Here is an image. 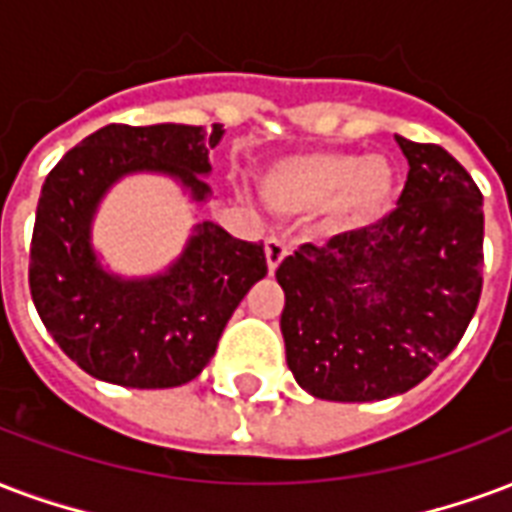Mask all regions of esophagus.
<instances>
[{"label":"esophagus","mask_w":512,"mask_h":512,"mask_svg":"<svg viewBox=\"0 0 512 512\" xmlns=\"http://www.w3.org/2000/svg\"><path fill=\"white\" fill-rule=\"evenodd\" d=\"M287 257V244L282 241V238H266V263H268V271L274 274L276 268H279V263Z\"/></svg>","instance_id":"1"}]
</instances>
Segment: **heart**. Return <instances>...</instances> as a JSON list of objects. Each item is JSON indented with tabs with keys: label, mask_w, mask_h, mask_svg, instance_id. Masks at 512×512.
Segmentation results:
<instances>
[{
	"label": "heart",
	"mask_w": 512,
	"mask_h": 512,
	"mask_svg": "<svg viewBox=\"0 0 512 512\" xmlns=\"http://www.w3.org/2000/svg\"><path fill=\"white\" fill-rule=\"evenodd\" d=\"M396 168L385 157L350 151H304L274 162L263 176V195L276 211L306 217L323 208L342 225H372L396 198Z\"/></svg>",
	"instance_id": "1"
}]
</instances>
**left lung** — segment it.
<instances>
[{
    "label": "left lung",
    "instance_id": "obj_1",
    "mask_svg": "<svg viewBox=\"0 0 512 512\" xmlns=\"http://www.w3.org/2000/svg\"><path fill=\"white\" fill-rule=\"evenodd\" d=\"M410 162L399 206L276 268L295 382L325 401L415 388L461 342L483 290V195L437 143L396 138Z\"/></svg>",
    "mask_w": 512,
    "mask_h": 512
}]
</instances>
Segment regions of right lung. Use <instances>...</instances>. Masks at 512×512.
I'll use <instances>...</instances> for the list:
<instances>
[{
	"label": "right lung",
	"mask_w": 512,
	"mask_h": 512,
	"mask_svg": "<svg viewBox=\"0 0 512 512\" xmlns=\"http://www.w3.org/2000/svg\"><path fill=\"white\" fill-rule=\"evenodd\" d=\"M189 124H108L56 162L40 192L29 249V290L54 342L83 372L124 388H176L217 352L230 314L268 274L263 244L233 238L214 222L192 230L165 274L121 279L100 266L92 219L111 184L168 173L195 203L211 195L203 176L222 140Z\"/></svg>",
	"instance_id": "obj_1"
}]
</instances>
